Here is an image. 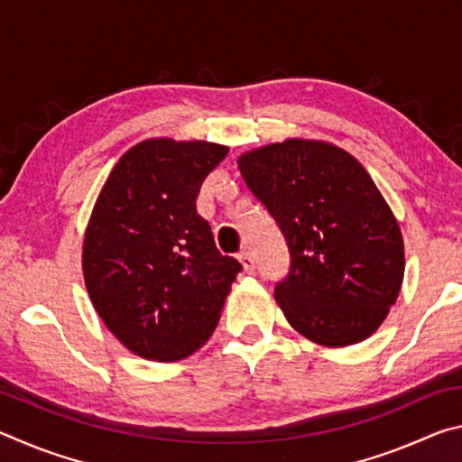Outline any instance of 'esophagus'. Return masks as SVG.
Masks as SVG:
<instances>
[{"label": "esophagus", "instance_id": "34e87169", "mask_svg": "<svg viewBox=\"0 0 462 462\" xmlns=\"http://www.w3.org/2000/svg\"><path fill=\"white\" fill-rule=\"evenodd\" d=\"M238 261L242 264V269H245V273H253L254 271V261H253V256H250L248 250H245V253L238 254Z\"/></svg>", "mask_w": 462, "mask_h": 462}]
</instances>
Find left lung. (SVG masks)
Listing matches in <instances>:
<instances>
[{
  "mask_svg": "<svg viewBox=\"0 0 462 462\" xmlns=\"http://www.w3.org/2000/svg\"><path fill=\"white\" fill-rule=\"evenodd\" d=\"M248 189L275 217L291 269L275 287L287 322L328 348L363 342L403 283V236L353 154L326 140L287 138L238 156Z\"/></svg>",
  "mask_w": 462,
  "mask_h": 462,
  "instance_id": "8db88e82",
  "label": "left lung"
}]
</instances>
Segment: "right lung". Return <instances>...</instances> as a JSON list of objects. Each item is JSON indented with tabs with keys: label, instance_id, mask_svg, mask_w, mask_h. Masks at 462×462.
<instances>
[{
	"label": "right lung",
	"instance_id": "obj_1",
	"mask_svg": "<svg viewBox=\"0 0 462 462\" xmlns=\"http://www.w3.org/2000/svg\"><path fill=\"white\" fill-rule=\"evenodd\" d=\"M228 146L146 138L120 156L83 238V279L101 322L130 353L183 361L209 340L242 269L195 209Z\"/></svg>",
	"mask_w": 462,
	"mask_h": 462
}]
</instances>
